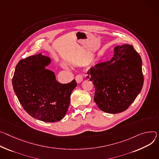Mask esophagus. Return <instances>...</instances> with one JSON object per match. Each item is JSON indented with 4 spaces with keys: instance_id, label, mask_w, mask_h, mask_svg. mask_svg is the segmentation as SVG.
I'll return each mask as SVG.
<instances>
[{
    "instance_id": "34e87169",
    "label": "esophagus",
    "mask_w": 159,
    "mask_h": 159,
    "mask_svg": "<svg viewBox=\"0 0 159 159\" xmlns=\"http://www.w3.org/2000/svg\"><path fill=\"white\" fill-rule=\"evenodd\" d=\"M84 76H86V75H84ZM83 78H84V76L83 75H77L76 76V78H75L76 83H81L82 81L83 80Z\"/></svg>"
}]
</instances>
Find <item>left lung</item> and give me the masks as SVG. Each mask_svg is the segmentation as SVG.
Returning <instances> with one entry per match:
<instances>
[{
    "mask_svg": "<svg viewBox=\"0 0 159 159\" xmlns=\"http://www.w3.org/2000/svg\"><path fill=\"white\" fill-rule=\"evenodd\" d=\"M114 57L89 70L87 78L95 89L94 101L107 113L126 111L142 89V60L129 44L114 48Z\"/></svg>",
    "mask_w": 159,
    "mask_h": 159,
    "instance_id": "obj_1",
    "label": "left lung"
}]
</instances>
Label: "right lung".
Wrapping results in <instances>:
<instances>
[{"mask_svg": "<svg viewBox=\"0 0 159 159\" xmlns=\"http://www.w3.org/2000/svg\"><path fill=\"white\" fill-rule=\"evenodd\" d=\"M51 62L42 53L21 59L16 66L12 86L25 111L33 118L54 122L66 115L70 96L77 84L56 80L54 73L46 69Z\"/></svg>", "mask_w": 159, "mask_h": 159, "instance_id": "right-lung-1", "label": "right lung"}]
</instances>
